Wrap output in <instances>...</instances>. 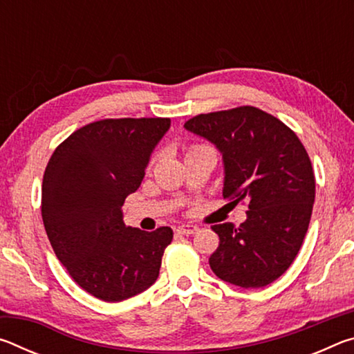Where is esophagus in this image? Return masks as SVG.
<instances>
[{"instance_id": "34e87169", "label": "esophagus", "mask_w": 354, "mask_h": 354, "mask_svg": "<svg viewBox=\"0 0 354 354\" xmlns=\"http://www.w3.org/2000/svg\"><path fill=\"white\" fill-rule=\"evenodd\" d=\"M196 231H198V227L194 226V225H179V226L176 227V232H178V234H184V236L195 234Z\"/></svg>"}]
</instances>
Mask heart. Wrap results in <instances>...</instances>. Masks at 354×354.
I'll return each mask as SVG.
<instances>
[{
    "label": "heart",
    "instance_id": "b5f03b06",
    "mask_svg": "<svg viewBox=\"0 0 354 354\" xmlns=\"http://www.w3.org/2000/svg\"><path fill=\"white\" fill-rule=\"evenodd\" d=\"M198 148H203V147H192L190 151H194V149H198ZM151 162H153V160H151Z\"/></svg>",
    "mask_w": 354,
    "mask_h": 354
}]
</instances>
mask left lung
<instances>
[{"label":"left lung","instance_id":"obj_1","mask_svg":"<svg viewBox=\"0 0 354 354\" xmlns=\"http://www.w3.org/2000/svg\"><path fill=\"white\" fill-rule=\"evenodd\" d=\"M184 128L223 154V198L247 201V220L214 225L220 237L209 266L220 279L245 289L278 279L306 236L315 200L310 159L297 134L253 106L200 113Z\"/></svg>","mask_w":354,"mask_h":354}]
</instances>
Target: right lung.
Returning <instances> with one entry per match:
<instances>
[{"mask_svg": "<svg viewBox=\"0 0 354 354\" xmlns=\"http://www.w3.org/2000/svg\"><path fill=\"white\" fill-rule=\"evenodd\" d=\"M170 118H106L68 136L48 160L41 218L75 283L107 303L147 290L159 277L173 231L127 226L123 203L145 176Z\"/></svg>", "mask_w": 354, "mask_h": 354, "instance_id": "obj_1", "label": "right lung"}]
</instances>
